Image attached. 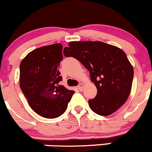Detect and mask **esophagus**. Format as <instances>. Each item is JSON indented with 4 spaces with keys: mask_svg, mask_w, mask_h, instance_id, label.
<instances>
[{
    "mask_svg": "<svg viewBox=\"0 0 152 152\" xmlns=\"http://www.w3.org/2000/svg\"><path fill=\"white\" fill-rule=\"evenodd\" d=\"M77 89L79 90L80 91H82L83 89V85L82 83L79 84V85H78L77 86Z\"/></svg>",
    "mask_w": 152,
    "mask_h": 152,
    "instance_id": "1",
    "label": "esophagus"
}]
</instances>
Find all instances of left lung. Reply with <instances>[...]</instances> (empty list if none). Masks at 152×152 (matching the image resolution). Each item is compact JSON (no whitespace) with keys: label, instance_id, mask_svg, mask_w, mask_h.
<instances>
[{"label":"left lung","instance_id":"1","mask_svg":"<svg viewBox=\"0 0 152 152\" xmlns=\"http://www.w3.org/2000/svg\"><path fill=\"white\" fill-rule=\"evenodd\" d=\"M64 54L76 58L89 71L97 89L96 97L88 100L94 113L108 116L126 103L134 70L122 49L100 41H72Z\"/></svg>","mask_w":152,"mask_h":152}]
</instances>
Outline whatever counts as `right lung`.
<instances>
[{
	"mask_svg": "<svg viewBox=\"0 0 152 152\" xmlns=\"http://www.w3.org/2000/svg\"><path fill=\"white\" fill-rule=\"evenodd\" d=\"M62 49L61 43L37 48L20 65V86L28 105L37 115L49 119L65 112L75 93L60 84Z\"/></svg>",
	"mask_w": 152,
	"mask_h": 152,
	"instance_id": "add662e5",
	"label": "right lung"
}]
</instances>
